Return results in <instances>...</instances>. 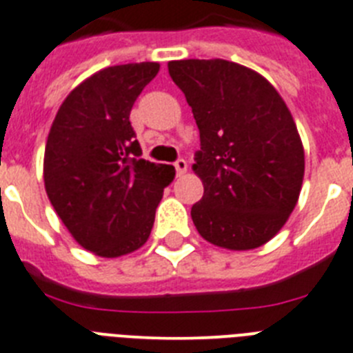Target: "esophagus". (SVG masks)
<instances>
[{
  "instance_id": "34e87169",
  "label": "esophagus",
  "mask_w": 353,
  "mask_h": 353,
  "mask_svg": "<svg viewBox=\"0 0 353 353\" xmlns=\"http://www.w3.org/2000/svg\"><path fill=\"white\" fill-rule=\"evenodd\" d=\"M174 167H176V172L177 176H183L186 170H188V163H186V160H183V158H179V160L174 163Z\"/></svg>"
}]
</instances>
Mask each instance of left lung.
<instances>
[{
  "instance_id": "1",
  "label": "left lung",
  "mask_w": 353,
  "mask_h": 353,
  "mask_svg": "<svg viewBox=\"0 0 353 353\" xmlns=\"http://www.w3.org/2000/svg\"><path fill=\"white\" fill-rule=\"evenodd\" d=\"M169 74L200 132L196 230L232 252L262 246L287 223L304 179L303 141L287 103L259 72L227 59L169 61Z\"/></svg>"
}]
</instances>
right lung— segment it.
I'll use <instances>...</instances> for the list:
<instances>
[{"label": "right lung", "instance_id": "obj_1", "mask_svg": "<svg viewBox=\"0 0 353 353\" xmlns=\"http://www.w3.org/2000/svg\"><path fill=\"white\" fill-rule=\"evenodd\" d=\"M160 63L103 68L63 100L43 154V183L54 211L84 250L103 259L145 244L172 165L139 158L130 110Z\"/></svg>", "mask_w": 353, "mask_h": 353}]
</instances>
